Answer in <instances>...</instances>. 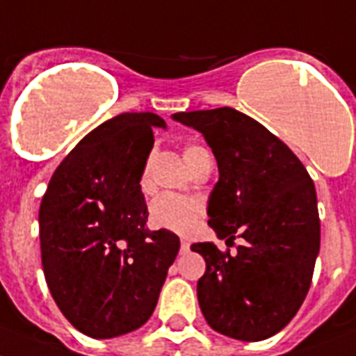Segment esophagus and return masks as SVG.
<instances>
[{
  "mask_svg": "<svg viewBox=\"0 0 356 356\" xmlns=\"http://www.w3.org/2000/svg\"><path fill=\"white\" fill-rule=\"evenodd\" d=\"M190 250V243L188 241H181V253H186Z\"/></svg>",
  "mask_w": 356,
  "mask_h": 356,
  "instance_id": "esophagus-1",
  "label": "esophagus"
}]
</instances>
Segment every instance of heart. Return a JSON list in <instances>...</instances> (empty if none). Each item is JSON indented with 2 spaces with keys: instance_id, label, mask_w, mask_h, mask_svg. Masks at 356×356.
I'll list each match as a JSON object with an SVG mask.
<instances>
[{
  "instance_id": "1",
  "label": "heart",
  "mask_w": 356,
  "mask_h": 356,
  "mask_svg": "<svg viewBox=\"0 0 356 356\" xmlns=\"http://www.w3.org/2000/svg\"><path fill=\"white\" fill-rule=\"evenodd\" d=\"M208 152L206 148L199 145H188L184 148V161L186 164L192 163L193 157L199 154ZM141 188L148 190L150 188V175H148V166L143 172L141 177ZM202 204L197 199H190V197L173 195V193H164L159 195L152 202L150 206V220L154 226L163 229H168L173 234L186 235L193 229L197 220L202 217Z\"/></svg>"
}]
</instances>
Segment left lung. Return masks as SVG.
Segmentation results:
<instances>
[{"mask_svg":"<svg viewBox=\"0 0 356 356\" xmlns=\"http://www.w3.org/2000/svg\"><path fill=\"white\" fill-rule=\"evenodd\" d=\"M172 118L199 130L217 159L208 224L219 238L246 241L234 255L211 243L192 246L206 261L197 282L202 315L232 339H270L312 286L321 248L315 184L297 155L246 113L222 106Z\"/></svg>","mask_w":356,"mask_h":356,"instance_id":"obj_1","label":"left lung"}]
</instances>
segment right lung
<instances>
[{"label": "right lung", "instance_id": "obj_1", "mask_svg": "<svg viewBox=\"0 0 356 356\" xmlns=\"http://www.w3.org/2000/svg\"><path fill=\"white\" fill-rule=\"evenodd\" d=\"M152 112H127L94 128L61 161L40 206L41 262L54 300L76 330L112 339L154 313L179 237L146 228L143 172Z\"/></svg>", "mask_w": 356, "mask_h": 356}]
</instances>
